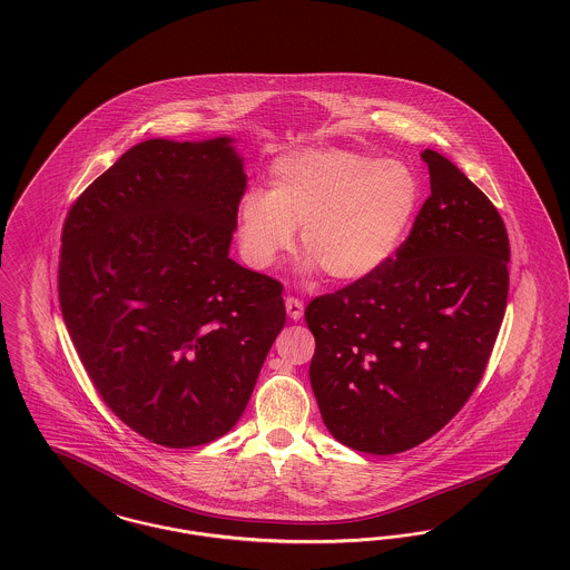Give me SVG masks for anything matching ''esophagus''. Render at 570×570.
Segmentation results:
<instances>
[{
    "mask_svg": "<svg viewBox=\"0 0 570 570\" xmlns=\"http://www.w3.org/2000/svg\"><path fill=\"white\" fill-rule=\"evenodd\" d=\"M303 312H305L303 301H298L295 296H286V314L293 322H298L303 317Z\"/></svg>",
    "mask_w": 570,
    "mask_h": 570,
    "instance_id": "obj_1",
    "label": "esophagus"
}]
</instances>
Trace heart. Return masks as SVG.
I'll return each mask as SVG.
<instances>
[{
	"label": "heart",
	"instance_id": "1",
	"mask_svg": "<svg viewBox=\"0 0 570 570\" xmlns=\"http://www.w3.org/2000/svg\"><path fill=\"white\" fill-rule=\"evenodd\" d=\"M267 185V191L253 187L237 202L244 261L258 272L272 269L301 227L303 274L322 269L334 282L379 272L397 250L421 196L406 164L336 147L277 157Z\"/></svg>",
	"mask_w": 570,
	"mask_h": 570
}]
</instances>
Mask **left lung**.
<instances>
[{"instance_id":"obj_1","label":"left lung","mask_w":570,"mask_h":570,"mask_svg":"<svg viewBox=\"0 0 570 570\" xmlns=\"http://www.w3.org/2000/svg\"><path fill=\"white\" fill-rule=\"evenodd\" d=\"M421 157L432 196L395 258L305 309L324 425L371 454L414 449L463 409L508 305L503 218L451 159Z\"/></svg>"}]
</instances>
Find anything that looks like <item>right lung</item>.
<instances>
[{"label":"right lung","instance_id":"right-lung-1","mask_svg":"<svg viewBox=\"0 0 570 570\" xmlns=\"http://www.w3.org/2000/svg\"><path fill=\"white\" fill-rule=\"evenodd\" d=\"M246 189L234 138H151L71 206L60 312L105 404L189 449L229 432L284 328L282 284L229 258Z\"/></svg>","mask_w":570,"mask_h":570}]
</instances>
